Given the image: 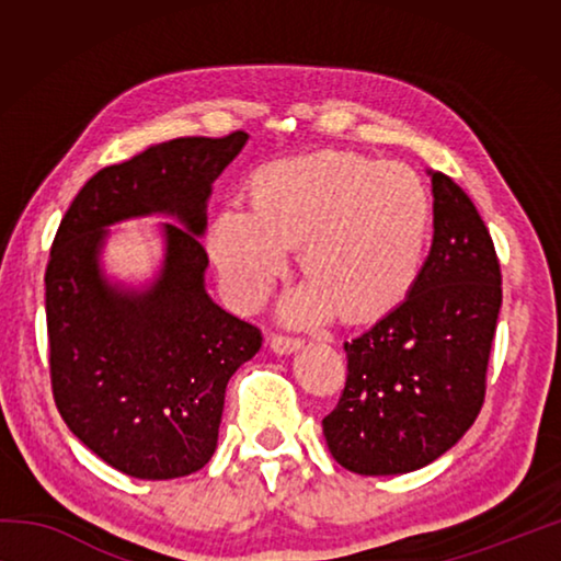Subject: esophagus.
<instances>
[{
	"mask_svg": "<svg viewBox=\"0 0 561 561\" xmlns=\"http://www.w3.org/2000/svg\"><path fill=\"white\" fill-rule=\"evenodd\" d=\"M270 346H272V351H277V354H291V351H297L301 346V339L284 336V334H272L270 336Z\"/></svg>",
	"mask_w": 561,
	"mask_h": 561,
	"instance_id": "esophagus-1",
	"label": "esophagus"
}]
</instances>
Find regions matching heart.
Returning a JSON list of instances; mask_svg holds the SVG:
<instances>
[{"mask_svg":"<svg viewBox=\"0 0 561 561\" xmlns=\"http://www.w3.org/2000/svg\"><path fill=\"white\" fill-rule=\"evenodd\" d=\"M433 227L428 187L401 163L327 150L282 158L252 175V207L227 203L207 230V252L234 309L267 299L301 242L311 279L284 314L317 324L334 307L351 321L396 309L421 277Z\"/></svg>","mask_w":561,"mask_h":561,"instance_id":"heart-1","label":"heart"}]
</instances>
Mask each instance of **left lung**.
Returning a JSON list of instances; mask_svg holds the SVG:
<instances>
[{"instance_id":"1","label":"left lung","mask_w":561,"mask_h":561,"mask_svg":"<svg viewBox=\"0 0 561 561\" xmlns=\"http://www.w3.org/2000/svg\"><path fill=\"white\" fill-rule=\"evenodd\" d=\"M433 247L403 304L344 344L346 386L321 425L356 474L438 460L478 417L502 304L500 260L468 193L431 173Z\"/></svg>"}]
</instances>
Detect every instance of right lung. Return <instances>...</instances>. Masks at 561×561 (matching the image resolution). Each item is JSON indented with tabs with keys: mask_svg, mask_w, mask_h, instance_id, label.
I'll use <instances>...</instances> for the list:
<instances>
[{
	"mask_svg": "<svg viewBox=\"0 0 561 561\" xmlns=\"http://www.w3.org/2000/svg\"><path fill=\"white\" fill-rule=\"evenodd\" d=\"M247 133L175 138L99 170L73 197L46 264V334L54 403L64 423L111 468L173 480L217 448L225 388L262 346V331L207 297L205 203ZM168 211L161 279L123 295L98 274L102 227Z\"/></svg>",
	"mask_w": 561,
	"mask_h": 561,
	"instance_id": "obj_1",
	"label": "right lung"
}]
</instances>
